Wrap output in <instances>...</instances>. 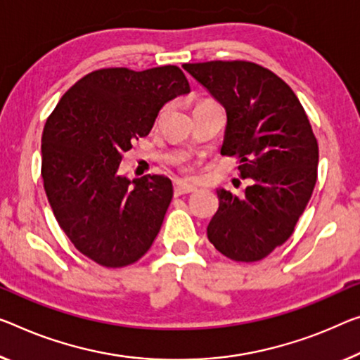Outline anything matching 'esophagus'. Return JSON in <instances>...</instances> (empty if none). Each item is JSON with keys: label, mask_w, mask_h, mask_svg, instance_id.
<instances>
[{"label": "esophagus", "mask_w": 360, "mask_h": 360, "mask_svg": "<svg viewBox=\"0 0 360 360\" xmlns=\"http://www.w3.org/2000/svg\"><path fill=\"white\" fill-rule=\"evenodd\" d=\"M193 191H196V188L193 185L181 184V181H175V185H174V195L175 196L188 195V193H193Z\"/></svg>", "instance_id": "obj_1"}]
</instances>
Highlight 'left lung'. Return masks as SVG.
Instances as JSON below:
<instances>
[{
    "mask_svg": "<svg viewBox=\"0 0 360 360\" xmlns=\"http://www.w3.org/2000/svg\"><path fill=\"white\" fill-rule=\"evenodd\" d=\"M226 112L220 153L236 156L245 195L220 188L207 225L215 250L256 262L295 231L317 181L319 145L295 91L272 70L248 60L185 64Z\"/></svg>",
    "mask_w": 360,
    "mask_h": 360,
    "instance_id": "left-lung-1",
    "label": "left lung"
}]
</instances>
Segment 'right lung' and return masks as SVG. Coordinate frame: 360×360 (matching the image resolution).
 I'll use <instances>...</instances> for the list:
<instances>
[{
  "instance_id": "add662e5",
  "label": "right lung",
  "mask_w": 360,
  "mask_h": 360,
  "mask_svg": "<svg viewBox=\"0 0 360 360\" xmlns=\"http://www.w3.org/2000/svg\"><path fill=\"white\" fill-rule=\"evenodd\" d=\"M190 93L176 65L99 69L60 98L41 136L43 185L77 250L108 269L145 256L172 201L164 175L119 174L131 141L146 136L165 103Z\"/></svg>"
}]
</instances>
